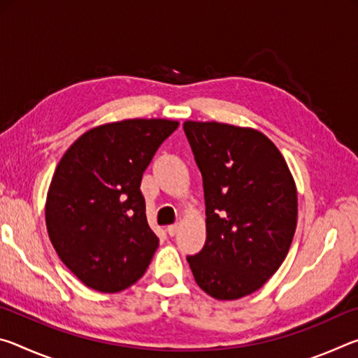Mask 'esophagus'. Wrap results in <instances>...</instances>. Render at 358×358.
I'll list each match as a JSON object with an SVG mask.
<instances>
[{"label":"esophagus","instance_id":"1","mask_svg":"<svg viewBox=\"0 0 358 358\" xmlns=\"http://www.w3.org/2000/svg\"><path fill=\"white\" fill-rule=\"evenodd\" d=\"M166 230H167V234L171 235V237H173V235L178 232V226H177V224H171V226H167Z\"/></svg>","mask_w":358,"mask_h":358}]
</instances>
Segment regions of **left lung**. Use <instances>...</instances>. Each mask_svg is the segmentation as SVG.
Listing matches in <instances>:
<instances>
[{
    "mask_svg": "<svg viewBox=\"0 0 358 358\" xmlns=\"http://www.w3.org/2000/svg\"><path fill=\"white\" fill-rule=\"evenodd\" d=\"M203 178L207 241L187 257L194 280L216 300L256 292L292 243L299 202L287 162L257 129L185 121Z\"/></svg>",
    "mask_w": 358,
    "mask_h": 358,
    "instance_id": "obj_1",
    "label": "left lung"
}]
</instances>
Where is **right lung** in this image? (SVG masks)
I'll return each instance as SVG.
<instances>
[{
	"instance_id": "obj_1",
	"label": "right lung",
	"mask_w": 358,
	"mask_h": 358,
	"mask_svg": "<svg viewBox=\"0 0 358 358\" xmlns=\"http://www.w3.org/2000/svg\"><path fill=\"white\" fill-rule=\"evenodd\" d=\"M178 121L131 118L90 129L66 150L45 201L48 238L85 286L117 294L147 271L159 240L141 181Z\"/></svg>"
}]
</instances>
